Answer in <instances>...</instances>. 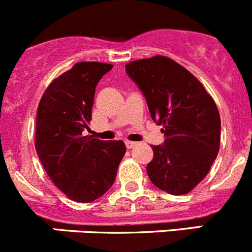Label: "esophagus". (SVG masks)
Returning a JSON list of instances; mask_svg holds the SVG:
<instances>
[{
    "label": "esophagus",
    "mask_w": 252,
    "mask_h": 252,
    "mask_svg": "<svg viewBox=\"0 0 252 252\" xmlns=\"http://www.w3.org/2000/svg\"><path fill=\"white\" fill-rule=\"evenodd\" d=\"M137 145V143H134V142H129V140H126V149H131V148H134Z\"/></svg>",
    "instance_id": "34e87169"
}]
</instances>
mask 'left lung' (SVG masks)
Instances as JSON below:
<instances>
[{
	"label": "left lung",
	"mask_w": 252,
	"mask_h": 252,
	"mask_svg": "<svg viewBox=\"0 0 252 252\" xmlns=\"http://www.w3.org/2000/svg\"><path fill=\"white\" fill-rule=\"evenodd\" d=\"M126 70L144 94L153 121L164 126V144L152 145L149 179L171 195L188 194L218 157L221 122L215 102L199 79L171 58L133 61Z\"/></svg>",
	"instance_id": "8db88e82"
}]
</instances>
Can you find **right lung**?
I'll return each instance as SVG.
<instances>
[{"mask_svg":"<svg viewBox=\"0 0 252 252\" xmlns=\"http://www.w3.org/2000/svg\"><path fill=\"white\" fill-rule=\"evenodd\" d=\"M112 68L76 63L49 84L37 109V155L53 184L78 203H92L110 189L126 154L122 140L82 134L89 129L95 87Z\"/></svg>","mask_w":252,"mask_h":252,"instance_id":"obj_1","label":"right lung"}]
</instances>
